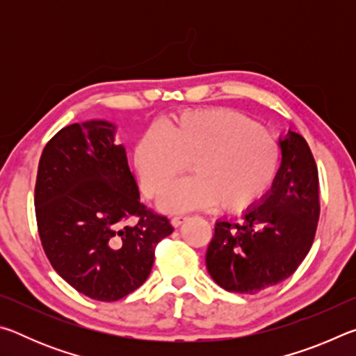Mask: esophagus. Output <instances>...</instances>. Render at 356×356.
<instances>
[{
  "mask_svg": "<svg viewBox=\"0 0 356 356\" xmlns=\"http://www.w3.org/2000/svg\"><path fill=\"white\" fill-rule=\"evenodd\" d=\"M188 220V216L186 215H177V216H172L171 218V225L174 226V227H179L180 225H182L184 221H186Z\"/></svg>",
  "mask_w": 356,
  "mask_h": 356,
  "instance_id": "1",
  "label": "esophagus"
}]
</instances>
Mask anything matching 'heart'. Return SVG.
<instances>
[{
    "mask_svg": "<svg viewBox=\"0 0 356 356\" xmlns=\"http://www.w3.org/2000/svg\"><path fill=\"white\" fill-rule=\"evenodd\" d=\"M278 161L275 138L226 108L180 113L146 131L134 147L135 170L150 197H159L190 163L195 176L161 197L166 212L216 204L227 212L248 209L272 184Z\"/></svg>",
    "mask_w": 356,
    "mask_h": 356,
    "instance_id": "obj_1",
    "label": "heart"
}]
</instances>
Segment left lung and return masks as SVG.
Masks as SVG:
<instances>
[{
  "label": "left lung",
  "mask_w": 356,
  "mask_h": 356,
  "mask_svg": "<svg viewBox=\"0 0 356 356\" xmlns=\"http://www.w3.org/2000/svg\"><path fill=\"white\" fill-rule=\"evenodd\" d=\"M281 166L272 190L232 222L218 220L206 265L220 287L254 295L287 280L314 242L321 202L314 156L301 135L280 138Z\"/></svg>",
  "instance_id": "obj_1"
}]
</instances>
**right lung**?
<instances>
[{"label":"right lung","mask_w":356,"mask_h":356,"mask_svg":"<svg viewBox=\"0 0 356 356\" xmlns=\"http://www.w3.org/2000/svg\"><path fill=\"white\" fill-rule=\"evenodd\" d=\"M116 125L72 124L47 143L34 190L35 218L48 261L86 297L116 301L136 291L154 265L155 246L174 231L140 202ZM131 216L138 221L125 225Z\"/></svg>","instance_id":"right-lung-1"}]
</instances>
